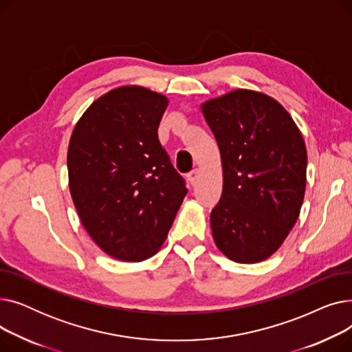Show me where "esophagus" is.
<instances>
[{"instance_id":"1","label":"esophagus","mask_w":352,"mask_h":352,"mask_svg":"<svg viewBox=\"0 0 352 352\" xmlns=\"http://www.w3.org/2000/svg\"><path fill=\"white\" fill-rule=\"evenodd\" d=\"M198 177H199V170H198V168H194V170L187 175V179H188V182L191 184V186H194V184H195L197 179H198Z\"/></svg>"}]
</instances>
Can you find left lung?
I'll list each match as a JSON object with an SVG mask.
<instances>
[{
    "mask_svg": "<svg viewBox=\"0 0 352 352\" xmlns=\"http://www.w3.org/2000/svg\"><path fill=\"white\" fill-rule=\"evenodd\" d=\"M223 165L211 211L215 245L239 264L278 250L295 226L307 186V148L288 111L260 91L238 88L201 104Z\"/></svg>",
    "mask_w": 352,
    "mask_h": 352,
    "instance_id": "obj_1",
    "label": "left lung"
}]
</instances>
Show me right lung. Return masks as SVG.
Instances as JSON below:
<instances>
[{
    "label": "right lung",
    "instance_id": "add662e5",
    "mask_svg": "<svg viewBox=\"0 0 352 352\" xmlns=\"http://www.w3.org/2000/svg\"><path fill=\"white\" fill-rule=\"evenodd\" d=\"M168 98L122 85L92 102L68 144V187L88 235L105 254L138 263L157 254L187 188L158 140Z\"/></svg>",
    "mask_w": 352,
    "mask_h": 352
}]
</instances>
